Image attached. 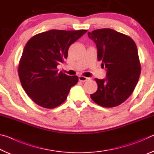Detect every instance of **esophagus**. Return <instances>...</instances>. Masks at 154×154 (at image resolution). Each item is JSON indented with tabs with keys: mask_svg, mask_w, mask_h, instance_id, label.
I'll use <instances>...</instances> for the list:
<instances>
[{
	"mask_svg": "<svg viewBox=\"0 0 154 154\" xmlns=\"http://www.w3.org/2000/svg\"><path fill=\"white\" fill-rule=\"evenodd\" d=\"M88 79H89V78L85 77L84 76H79V80L80 81V82H86V81L88 80Z\"/></svg>",
	"mask_w": 154,
	"mask_h": 154,
	"instance_id": "obj_1",
	"label": "esophagus"
}]
</instances>
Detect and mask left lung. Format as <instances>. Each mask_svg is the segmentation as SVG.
Listing matches in <instances>:
<instances>
[{
  "label": "left lung",
  "instance_id": "left-lung-1",
  "mask_svg": "<svg viewBox=\"0 0 154 154\" xmlns=\"http://www.w3.org/2000/svg\"><path fill=\"white\" fill-rule=\"evenodd\" d=\"M88 35L96 44L98 61L106 69L105 79H95L98 89L90 97L103 107L121 105L133 92L140 77L136 44L130 36L110 28L93 30Z\"/></svg>",
  "mask_w": 154,
  "mask_h": 154
}]
</instances>
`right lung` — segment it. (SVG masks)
<instances>
[{
    "label": "right lung",
    "mask_w": 154,
    "mask_h": 154,
    "mask_svg": "<svg viewBox=\"0 0 154 154\" xmlns=\"http://www.w3.org/2000/svg\"><path fill=\"white\" fill-rule=\"evenodd\" d=\"M86 30H51L32 36L26 44L18 66V75L27 95L38 105L54 109L63 103L77 76L58 72L57 66L67 58L71 44Z\"/></svg>",
    "instance_id": "right-lung-1"
}]
</instances>
